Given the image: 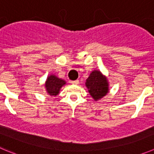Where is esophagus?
Returning <instances> with one entry per match:
<instances>
[{
    "label": "esophagus",
    "instance_id": "esophagus-1",
    "mask_svg": "<svg viewBox=\"0 0 154 154\" xmlns=\"http://www.w3.org/2000/svg\"><path fill=\"white\" fill-rule=\"evenodd\" d=\"M72 84H75V85H77V84H79V80H74V81H71Z\"/></svg>",
    "mask_w": 154,
    "mask_h": 154
}]
</instances>
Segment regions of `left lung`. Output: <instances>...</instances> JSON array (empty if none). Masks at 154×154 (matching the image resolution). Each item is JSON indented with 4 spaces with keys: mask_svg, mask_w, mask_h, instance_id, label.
Returning <instances> with one entry per match:
<instances>
[{
    "mask_svg": "<svg viewBox=\"0 0 154 154\" xmlns=\"http://www.w3.org/2000/svg\"><path fill=\"white\" fill-rule=\"evenodd\" d=\"M85 85L90 95L94 100H99L109 92V82L107 77L100 70H93L86 80Z\"/></svg>",
    "mask_w": 154,
    "mask_h": 154,
    "instance_id": "8db88e82",
    "label": "left lung"
}]
</instances>
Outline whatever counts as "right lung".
<instances>
[{
    "mask_svg": "<svg viewBox=\"0 0 154 154\" xmlns=\"http://www.w3.org/2000/svg\"><path fill=\"white\" fill-rule=\"evenodd\" d=\"M65 84H66L65 80L59 78L54 74H51L47 77L44 87L48 95L51 97H56L60 93L61 87Z\"/></svg>",
    "mask_w": 154,
    "mask_h": 154,
    "instance_id": "right-lung-1",
    "label": "right lung"
}]
</instances>
